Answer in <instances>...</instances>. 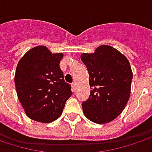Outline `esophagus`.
<instances>
[{
    "label": "esophagus",
    "instance_id": "1",
    "mask_svg": "<svg viewBox=\"0 0 152 152\" xmlns=\"http://www.w3.org/2000/svg\"><path fill=\"white\" fill-rule=\"evenodd\" d=\"M76 83H71V87H72V91H73V92H74V91L76 90Z\"/></svg>",
    "mask_w": 152,
    "mask_h": 152
}]
</instances>
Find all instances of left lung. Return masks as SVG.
Here are the masks:
<instances>
[{
	"label": "left lung",
	"mask_w": 152,
	"mask_h": 152,
	"mask_svg": "<svg viewBox=\"0 0 152 152\" xmlns=\"http://www.w3.org/2000/svg\"><path fill=\"white\" fill-rule=\"evenodd\" d=\"M92 90L82 103L84 115L97 124L113 121L124 110L131 94L132 72L129 61L119 50L102 45L94 53H83Z\"/></svg>",
	"instance_id": "1"
}]
</instances>
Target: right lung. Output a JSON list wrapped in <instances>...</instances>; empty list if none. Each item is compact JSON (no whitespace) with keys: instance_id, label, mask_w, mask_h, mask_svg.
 <instances>
[{"instance_id":"obj_1","label":"right lung","mask_w":152,"mask_h":152,"mask_svg":"<svg viewBox=\"0 0 152 152\" xmlns=\"http://www.w3.org/2000/svg\"><path fill=\"white\" fill-rule=\"evenodd\" d=\"M62 58V53L52 54L46 47L37 46L18 63L14 76L17 95L33 121L50 123L57 120L72 94L59 66Z\"/></svg>"}]
</instances>
